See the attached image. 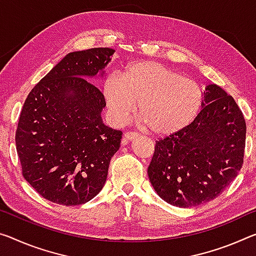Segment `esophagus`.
Here are the masks:
<instances>
[{
    "instance_id": "34e87169",
    "label": "esophagus",
    "mask_w": 256,
    "mask_h": 256,
    "mask_svg": "<svg viewBox=\"0 0 256 256\" xmlns=\"http://www.w3.org/2000/svg\"><path fill=\"white\" fill-rule=\"evenodd\" d=\"M139 136V134H138V133H136V132H126L124 134V140L125 141H132V140H134V139H136V138Z\"/></svg>"
}]
</instances>
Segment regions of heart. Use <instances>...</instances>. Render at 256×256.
Wrapping results in <instances>:
<instances>
[{"instance_id":"b5f03b06","label":"heart","mask_w":256,"mask_h":256,"mask_svg":"<svg viewBox=\"0 0 256 256\" xmlns=\"http://www.w3.org/2000/svg\"><path fill=\"white\" fill-rule=\"evenodd\" d=\"M104 96L116 122L134 112L152 133L166 136L188 126L200 114L204 94L194 80L156 62H138L104 80Z\"/></svg>"}]
</instances>
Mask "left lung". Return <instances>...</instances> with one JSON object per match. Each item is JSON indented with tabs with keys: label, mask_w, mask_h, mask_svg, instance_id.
<instances>
[{
	"label": "left lung",
	"mask_w": 256,
	"mask_h": 256,
	"mask_svg": "<svg viewBox=\"0 0 256 256\" xmlns=\"http://www.w3.org/2000/svg\"><path fill=\"white\" fill-rule=\"evenodd\" d=\"M188 126L156 141L148 176L162 200L178 208L213 200L240 171L246 123L232 96L216 84Z\"/></svg>",
	"instance_id": "8db88e82"
}]
</instances>
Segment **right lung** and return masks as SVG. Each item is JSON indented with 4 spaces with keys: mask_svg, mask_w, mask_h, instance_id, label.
Returning a JSON list of instances; mask_svg holds the SVG:
<instances>
[{
    "mask_svg": "<svg viewBox=\"0 0 256 256\" xmlns=\"http://www.w3.org/2000/svg\"><path fill=\"white\" fill-rule=\"evenodd\" d=\"M115 50L68 54L30 92L20 112L16 146L26 181L40 196L64 206L82 205L104 188L122 131L104 124V96L94 77Z\"/></svg>",
    "mask_w": 256,
    "mask_h": 256,
    "instance_id": "obj_1",
    "label": "right lung"
}]
</instances>
